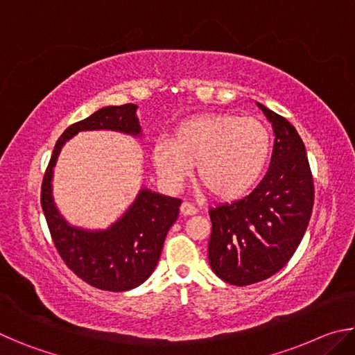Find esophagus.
Wrapping results in <instances>:
<instances>
[{"label": "esophagus", "instance_id": "34e87169", "mask_svg": "<svg viewBox=\"0 0 355 355\" xmlns=\"http://www.w3.org/2000/svg\"><path fill=\"white\" fill-rule=\"evenodd\" d=\"M180 211H182L183 216H194V214H197V211H199V209H197L189 202H183L182 207H180Z\"/></svg>", "mask_w": 355, "mask_h": 355}]
</instances>
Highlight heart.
<instances>
[{
  "mask_svg": "<svg viewBox=\"0 0 355 355\" xmlns=\"http://www.w3.org/2000/svg\"><path fill=\"white\" fill-rule=\"evenodd\" d=\"M271 153L260 120L233 114H200L178 123L171 141L156 142L153 166L167 188L178 189L196 164L197 178L219 200H235L254 188Z\"/></svg>",
  "mask_w": 355,
  "mask_h": 355,
  "instance_id": "1",
  "label": "heart"
}]
</instances>
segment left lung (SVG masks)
I'll use <instances>...</instances> for the list:
<instances>
[{
	"mask_svg": "<svg viewBox=\"0 0 355 355\" xmlns=\"http://www.w3.org/2000/svg\"><path fill=\"white\" fill-rule=\"evenodd\" d=\"M257 106L275 136L268 173L249 196L209 209V266L236 286L271 277L290 261L315 200L307 152L296 128L258 101Z\"/></svg>",
	"mask_w": 355,
	"mask_h": 355,
	"instance_id": "left-lung-1",
	"label": "left lung"
}]
</instances>
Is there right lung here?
<instances>
[{
    "label": "right lung",
    "instance_id": "1",
    "mask_svg": "<svg viewBox=\"0 0 355 355\" xmlns=\"http://www.w3.org/2000/svg\"><path fill=\"white\" fill-rule=\"evenodd\" d=\"M136 111L133 103L106 106L69 127L56 142L42 183V209L59 255L78 277L106 291L133 290L152 275L182 200L142 186L116 222L92 230L71 225L59 211L53 199V173L62 147L81 131L105 130L141 137Z\"/></svg>",
    "mask_w": 355,
    "mask_h": 355
}]
</instances>
